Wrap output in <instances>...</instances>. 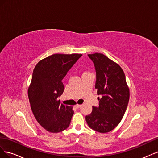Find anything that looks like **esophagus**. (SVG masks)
<instances>
[{"label":"esophagus","mask_w":158,"mask_h":158,"mask_svg":"<svg viewBox=\"0 0 158 158\" xmlns=\"http://www.w3.org/2000/svg\"><path fill=\"white\" fill-rule=\"evenodd\" d=\"M75 107H76V108H77V109H79V108H80L81 107H82V105H78V104H77V105H76Z\"/></svg>","instance_id":"esophagus-1"}]
</instances>
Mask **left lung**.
<instances>
[{"label": "left lung", "instance_id": "1", "mask_svg": "<svg viewBox=\"0 0 158 158\" xmlns=\"http://www.w3.org/2000/svg\"><path fill=\"white\" fill-rule=\"evenodd\" d=\"M93 62L97 94L101 95L99 106L92 107V112L85 116L89 128L105 133L115 128L125 114L129 101V89L121 66L102 53L88 55Z\"/></svg>", "mask_w": 158, "mask_h": 158}]
</instances>
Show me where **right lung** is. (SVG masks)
Instances as JSON below:
<instances>
[{
	"instance_id": "1",
	"label": "right lung",
	"mask_w": 158,
	"mask_h": 158,
	"mask_svg": "<svg viewBox=\"0 0 158 158\" xmlns=\"http://www.w3.org/2000/svg\"><path fill=\"white\" fill-rule=\"evenodd\" d=\"M82 54H54L40 60L33 71L28 97L31 111L40 125L50 132L67 128L73 107L60 103L64 85L62 80Z\"/></svg>"
}]
</instances>
